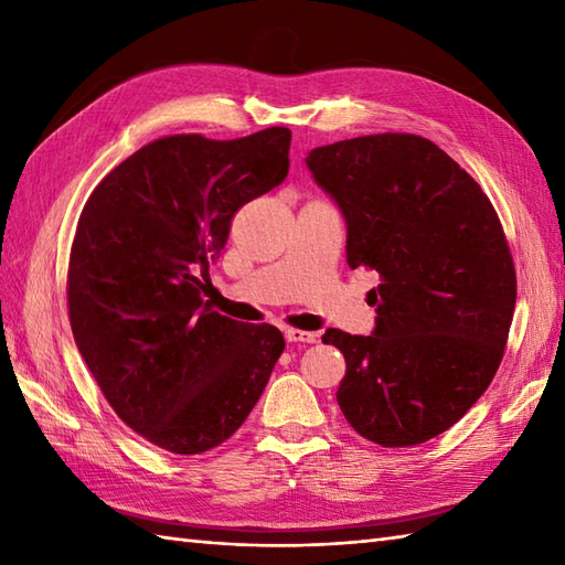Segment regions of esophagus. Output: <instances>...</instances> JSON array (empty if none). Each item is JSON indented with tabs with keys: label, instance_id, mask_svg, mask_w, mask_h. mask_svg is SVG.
I'll return each instance as SVG.
<instances>
[{
	"label": "esophagus",
	"instance_id": "obj_1",
	"mask_svg": "<svg viewBox=\"0 0 565 565\" xmlns=\"http://www.w3.org/2000/svg\"><path fill=\"white\" fill-rule=\"evenodd\" d=\"M284 338L286 342H303V344H313L318 340L316 332H306V330H296V328H289L284 330Z\"/></svg>",
	"mask_w": 565,
	"mask_h": 565
}]
</instances>
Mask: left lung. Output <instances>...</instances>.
I'll use <instances>...</instances> for the list:
<instances>
[{
	"instance_id": "8db88e82",
	"label": "left lung",
	"mask_w": 565,
	"mask_h": 565,
	"mask_svg": "<svg viewBox=\"0 0 565 565\" xmlns=\"http://www.w3.org/2000/svg\"><path fill=\"white\" fill-rule=\"evenodd\" d=\"M347 223V264L379 271L371 334L326 330L344 354L338 403L359 435L413 447L468 413L502 362L518 276L493 203L435 142L411 134L308 152Z\"/></svg>"
}]
</instances>
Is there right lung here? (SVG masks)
Here are the masks:
<instances>
[{
    "label": "right lung",
    "instance_id": "add662e5",
    "mask_svg": "<svg viewBox=\"0 0 565 565\" xmlns=\"http://www.w3.org/2000/svg\"><path fill=\"white\" fill-rule=\"evenodd\" d=\"M289 128L167 136L102 179L70 249L67 310L104 398L154 447L201 454L245 423L284 334L203 301L239 206L289 174Z\"/></svg>",
    "mask_w": 565,
    "mask_h": 565
}]
</instances>
